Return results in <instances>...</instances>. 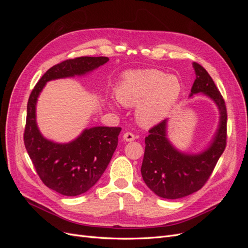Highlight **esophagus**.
Listing matches in <instances>:
<instances>
[{
    "mask_svg": "<svg viewBox=\"0 0 248 248\" xmlns=\"http://www.w3.org/2000/svg\"><path fill=\"white\" fill-rule=\"evenodd\" d=\"M134 139H136V137H134V134L131 132H125L123 134V140L125 141H132L134 140Z\"/></svg>",
    "mask_w": 248,
    "mask_h": 248,
    "instance_id": "34e87169",
    "label": "esophagus"
}]
</instances>
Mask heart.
<instances>
[{"instance_id":"b5f03b06","label":"heart","mask_w":248,"mask_h":248,"mask_svg":"<svg viewBox=\"0 0 248 248\" xmlns=\"http://www.w3.org/2000/svg\"><path fill=\"white\" fill-rule=\"evenodd\" d=\"M182 92L179 78L158 69L125 74L116 89L117 99L126 107L137 106L138 122L154 126L166 118Z\"/></svg>"}]
</instances>
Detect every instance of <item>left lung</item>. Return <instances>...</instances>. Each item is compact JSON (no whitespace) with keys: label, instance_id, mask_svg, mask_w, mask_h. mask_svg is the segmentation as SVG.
<instances>
[{"label":"left lung","instance_id":"1","mask_svg":"<svg viewBox=\"0 0 248 248\" xmlns=\"http://www.w3.org/2000/svg\"><path fill=\"white\" fill-rule=\"evenodd\" d=\"M196 71L189 97L202 94L211 99L219 110V122L209 146L200 153L180 151L168 139L169 119L149 130L145 139L141 177L156 196L176 200L200 190L223 153L227 145V108L220 92L204 67L192 63Z\"/></svg>","mask_w":248,"mask_h":248}]
</instances>
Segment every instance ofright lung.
Masks as SVG:
<instances>
[{
	"label": "right lung",
	"instance_id": "add662e5",
	"mask_svg": "<svg viewBox=\"0 0 248 248\" xmlns=\"http://www.w3.org/2000/svg\"><path fill=\"white\" fill-rule=\"evenodd\" d=\"M108 61V57H79L52 66L29 97L24 140L37 174L48 188L67 197L85 193L107 170L118 146L120 127L96 126L82 130L69 142L44 138L36 121V104L46 82L85 76Z\"/></svg>",
	"mask_w": 248,
	"mask_h": 248
}]
</instances>
